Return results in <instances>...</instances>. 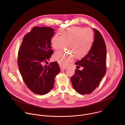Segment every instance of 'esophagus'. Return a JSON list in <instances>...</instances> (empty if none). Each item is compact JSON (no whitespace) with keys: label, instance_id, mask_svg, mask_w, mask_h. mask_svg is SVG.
I'll return each instance as SVG.
<instances>
[{"label":"esophagus","instance_id":"esophagus-1","mask_svg":"<svg viewBox=\"0 0 125 125\" xmlns=\"http://www.w3.org/2000/svg\"><path fill=\"white\" fill-rule=\"evenodd\" d=\"M60 69H61V71H63V70H65L67 69V67H61L60 66Z\"/></svg>","mask_w":125,"mask_h":125}]
</instances>
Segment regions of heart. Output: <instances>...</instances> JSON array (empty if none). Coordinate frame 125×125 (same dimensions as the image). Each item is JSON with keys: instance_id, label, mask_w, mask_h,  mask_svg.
I'll use <instances>...</instances> for the list:
<instances>
[{"instance_id": "obj_1", "label": "heart", "mask_w": 125, "mask_h": 125, "mask_svg": "<svg viewBox=\"0 0 125 125\" xmlns=\"http://www.w3.org/2000/svg\"><path fill=\"white\" fill-rule=\"evenodd\" d=\"M60 35L55 34L51 41L52 46L56 50L62 49L65 45L67 51L55 53L54 59L63 66L68 65L75 56L81 58L86 55L91 50L94 42V33L90 28L72 27L62 28Z\"/></svg>"}]
</instances>
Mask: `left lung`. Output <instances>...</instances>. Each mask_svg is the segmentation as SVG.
I'll return each instance as SVG.
<instances>
[{
  "label": "left lung",
  "instance_id": "1",
  "mask_svg": "<svg viewBox=\"0 0 125 125\" xmlns=\"http://www.w3.org/2000/svg\"><path fill=\"white\" fill-rule=\"evenodd\" d=\"M94 42L87 54L75 64L83 67L76 69L71 82L76 91L81 94H91L98 86L106 71V47L100 32L95 29Z\"/></svg>",
  "mask_w": 125,
  "mask_h": 125
}]
</instances>
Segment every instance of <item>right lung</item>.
<instances>
[{"instance_id":"right-lung-1","label":"right lung","mask_w":125,"mask_h":125,"mask_svg":"<svg viewBox=\"0 0 125 125\" xmlns=\"http://www.w3.org/2000/svg\"><path fill=\"white\" fill-rule=\"evenodd\" d=\"M54 34L51 28L34 27L24 36L18 52L20 72L27 87L35 94L49 92L60 71L57 62L46 65L53 53L51 39Z\"/></svg>"}]
</instances>
